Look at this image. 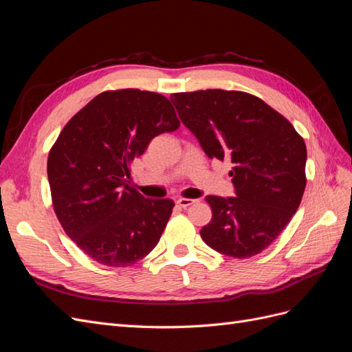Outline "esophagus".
<instances>
[{
  "label": "esophagus",
  "mask_w": 352,
  "mask_h": 352,
  "mask_svg": "<svg viewBox=\"0 0 352 352\" xmlns=\"http://www.w3.org/2000/svg\"><path fill=\"white\" fill-rule=\"evenodd\" d=\"M194 202H197V199H192V198H180V199L176 201V204H177V207H180V208H188L189 206H192Z\"/></svg>",
  "instance_id": "esophagus-1"
}]
</instances>
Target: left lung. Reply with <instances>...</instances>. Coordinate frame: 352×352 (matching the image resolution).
<instances>
[{
    "label": "left lung",
    "mask_w": 352,
    "mask_h": 352,
    "mask_svg": "<svg viewBox=\"0 0 352 352\" xmlns=\"http://www.w3.org/2000/svg\"><path fill=\"white\" fill-rule=\"evenodd\" d=\"M180 120L210 158H229L236 197L208 195L212 217L201 229L210 248L235 258L264 251L300 207L307 148L292 123L242 91L170 95Z\"/></svg>",
    "instance_id": "8db88e82"
}]
</instances>
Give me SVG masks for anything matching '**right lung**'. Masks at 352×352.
<instances>
[{
  "mask_svg": "<svg viewBox=\"0 0 352 352\" xmlns=\"http://www.w3.org/2000/svg\"><path fill=\"white\" fill-rule=\"evenodd\" d=\"M179 126L162 94L117 89L97 95L63 127L47 163L52 207L94 261L127 267L158 243L175 202L144 198L126 177L153 138Z\"/></svg>",
  "mask_w": 352,
  "mask_h": 352,
  "instance_id": "right-lung-1",
  "label": "right lung"
}]
</instances>
